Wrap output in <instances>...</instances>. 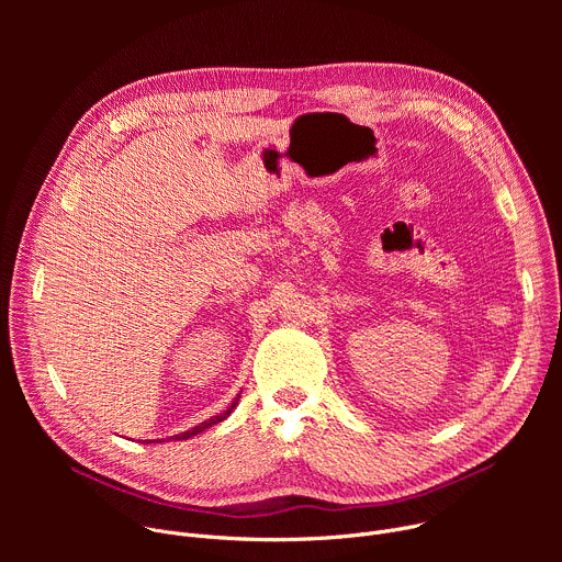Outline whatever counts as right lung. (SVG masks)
Wrapping results in <instances>:
<instances>
[{"label": "right lung", "mask_w": 562, "mask_h": 562, "mask_svg": "<svg viewBox=\"0 0 562 562\" xmlns=\"http://www.w3.org/2000/svg\"><path fill=\"white\" fill-rule=\"evenodd\" d=\"M237 400H239V393H237V397L233 400V403L228 405V409L226 412H222L220 416H213L211 420H204V423H200V425H195L193 429H189V431H184V434H176V436H171V438H167V440H189V438H193V436H198V434H202L204 429H209V427H213V425H217V423H222V420H226L228 416H231V412L235 409V405H237ZM144 442H155V440H144Z\"/></svg>", "instance_id": "obj_1"}]
</instances>
